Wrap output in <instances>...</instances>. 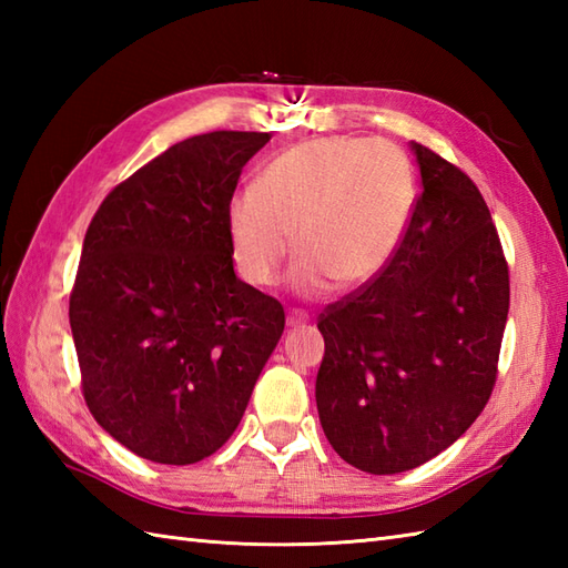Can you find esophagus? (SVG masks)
Listing matches in <instances>:
<instances>
[{
  "label": "esophagus",
  "instance_id": "1",
  "mask_svg": "<svg viewBox=\"0 0 568 568\" xmlns=\"http://www.w3.org/2000/svg\"><path fill=\"white\" fill-rule=\"evenodd\" d=\"M307 315H305V312H300V310H293V312H287V327H305V324H307Z\"/></svg>",
  "mask_w": 568,
  "mask_h": 568
}]
</instances>
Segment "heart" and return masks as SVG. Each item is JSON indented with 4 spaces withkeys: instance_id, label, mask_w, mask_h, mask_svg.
Returning a JSON list of instances; mask_svg holds the SVG:
<instances>
[{
    "instance_id": "obj_1",
    "label": "heart",
    "mask_w": 568,
    "mask_h": 568,
    "mask_svg": "<svg viewBox=\"0 0 568 568\" xmlns=\"http://www.w3.org/2000/svg\"><path fill=\"white\" fill-rule=\"evenodd\" d=\"M413 163L388 141L322 136L263 168L226 204V234L246 283L268 287L293 248L287 283L303 297L361 287L385 271L413 222Z\"/></svg>"
}]
</instances>
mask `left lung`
<instances>
[{"label":"left lung","instance_id":"obj_1","mask_svg":"<svg viewBox=\"0 0 568 568\" xmlns=\"http://www.w3.org/2000/svg\"><path fill=\"white\" fill-rule=\"evenodd\" d=\"M422 192L385 271L320 315L322 429L346 464L403 474L484 413L498 376L510 275L488 204L413 141Z\"/></svg>","mask_w":568,"mask_h":568}]
</instances>
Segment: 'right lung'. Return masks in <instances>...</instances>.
Segmentation results:
<instances>
[{
  "instance_id": "add662e5",
  "label": "right lung",
  "mask_w": 568,
  "mask_h": 568,
  "mask_svg": "<svg viewBox=\"0 0 568 568\" xmlns=\"http://www.w3.org/2000/svg\"><path fill=\"white\" fill-rule=\"evenodd\" d=\"M271 134L212 131L119 183L84 234L70 329L92 417L155 464L202 462L239 427L285 329L239 281L226 204Z\"/></svg>"
}]
</instances>
